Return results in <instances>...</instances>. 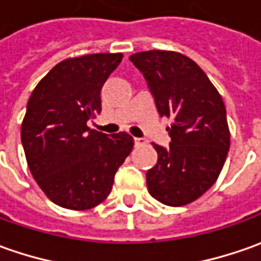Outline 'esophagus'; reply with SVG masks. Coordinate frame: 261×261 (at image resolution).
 <instances>
[{"instance_id": "1", "label": "esophagus", "mask_w": 261, "mask_h": 261, "mask_svg": "<svg viewBox=\"0 0 261 261\" xmlns=\"http://www.w3.org/2000/svg\"><path fill=\"white\" fill-rule=\"evenodd\" d=\"M134 144H136V146H141V144H146V140L136 137V139H134Z\"/></svg>"}]
</instances>
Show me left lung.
I'll return each mask as SVG.
<instances>
[{"instance_id":"1","label":"left lung","mask_w":261,"mask_h":261,"mask_svg":"<svg viewBox=\"0 0 261 261\" xmlns=\"http://www.w3.org/2000/svg\"><path fill=\"white\" fill-rule=\"evenodd\" d=\"M143 73L172 143H153L158 163L146 173L148 193L169 206L196 201L217 182L229 150L225 105L192 59L177 51L148 50L131 55Z\"/></svg>"}]
</instances>
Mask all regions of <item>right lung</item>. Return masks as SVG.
<instances>
[{
  "label": "right lung",
  "mask_w": 261,
  "mask_h": 261,
  "mask_svg": "<svg viewBox=\"0 0 261 261\" xmlns=\"http://www.w3.org/2000/svg\"><path fill=\"white\" fill-rule=\"evenodd\" d=\"M122 60L96 53L58 63L34 88L21 124L27 165L51 202L73 211L101 203L134 146L127 133L91 130L101 113V89Z\"/></svg>",
  "instance_id": "add662e5"
}]
</instances>
